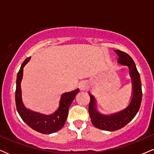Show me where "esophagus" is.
Instances as JSON below:
<instances>
[{
    "instance_id": "obj_1",
    "label": "esophagus",
    "mask_w": 154,
    "mask_h": 154,
    "mask_svg": "<svg viewBox=\"0 0 154 154\" xmlns=\"http://www.w3.org/2000/svg\"><path fill=\"white\" fill-rule=\"evenodd\" d=\"M79 89L81 91H85L88 89V85L85 82H82L79 84Z\"/></svg>"
}]
</instances>
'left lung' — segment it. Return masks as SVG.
I'll return each instance as SVG.
<instances>
[{
	"label": "left lung",
	"mask_w": 154,
	"mask_h": 154,
	"mask_svg": "<svg viewBox=\"0 0 154 154\" xmlns=\"http://www.w3.org/2000/svg\"><path fill=\"white\" fill-rule=\"evenodd\" d=\"M118 56V64L127 66L132 83V92L128 105L120 111L110 114H103L97 110V100L89 92L90 97L89 114L92 123L97 128L103 131H115L130 123L139 110L142 100V88L140 75L133 59L128 54L120 50H114Z\"/></svg>",
	"instance_id": "8db88e82"
}]
</instances>
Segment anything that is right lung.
I'll list each match as a JSON object with an SVG mask.
<instances>
[{
	"mask_svg": "<svg viewBox=\"0 0 154 154\" xmlns=\"http://www.w3.org/2000/svg\"><path fill=\"white\" fill-rule=\"evenodd\" d=\"M28 57L22 63L21 68L17 74L16 90V105L17 111L22 120L34 129V131L43 134H51L57 132L64 125L68 116V110L79 90L78 88L71 92L62 94L59 100L57 110L51 115H45L35 112L28 109L22 100V92L21 88V80L23 79V67L30 60Z\"/></svg>",
	"mask_w": 154,
	"mask_h": 154,
	"instance_id": "obj_1",
	"label": "right lung"
}]
</instances>
